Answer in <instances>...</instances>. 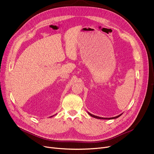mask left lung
<instances>
[{"instance_id": "1", "label": "left lung", "mask_w": 154, "mask_h": 154, "mask_svg": "<svg viewBox=\"0 0 154 154\" xmlns=\"http://www.w3.org/2000/svg\"><path fill=\"white\" fill-rule=\"evenodd\" d=\"M88 115H90L91 116H92V117H93V118H96V119H116V118H119V116H121L122 115V114H120L119 115H118V116H117L113 117V118H102V117H99V116L93 115L90 113L89 112H88Z\"/></svg>"}]
</instances>
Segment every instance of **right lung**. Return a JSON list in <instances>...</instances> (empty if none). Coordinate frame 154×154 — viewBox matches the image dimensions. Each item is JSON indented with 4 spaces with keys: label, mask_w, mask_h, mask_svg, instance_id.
Here are the masks:
<instances>
[{
    "label": "right lung",
    "mask_w": 154,
    "mask_h": 154,
    "mask_svg": "<svg viewBox=\"0 0 154 154\" xmlns=\"http://www.w3.org/2000/svg\"><path fill=\"white\" fill-rule=\"evenodd\" d=\"M54 116V115H53V116H51V117H50V118H51V117H52V116Z\"/></svg>",
    "instance_id": "add662e5"
}]
</instances>
